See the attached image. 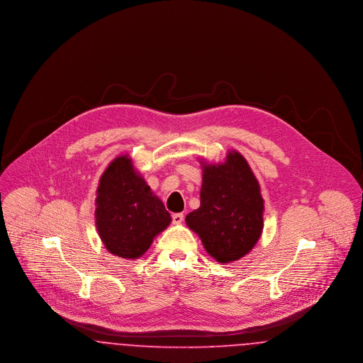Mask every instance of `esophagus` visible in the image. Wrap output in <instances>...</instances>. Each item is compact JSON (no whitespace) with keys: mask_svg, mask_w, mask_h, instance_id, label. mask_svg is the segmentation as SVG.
Here are the masks:
<instances>
[{"mask_svg":"<svg viewBox=\"0 0 363 363\" xmlns=\"http://www.w3.org/2000/svg\"><path fill=\"white\" fill-rule=\"evenodd\" d=\"M182 220H184V215H182V213H174V215H173L174 225H179V223H182Z\"/></svg>","mask_w":363,"mask_h":363,"instance_id":"1","label":"esophagus"}]
</instances>
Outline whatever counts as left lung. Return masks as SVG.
Segmentation results:
<instances>
[{"instance_id":"left-lung-1","label":"left lung","mask_w":363,"mask_h":363,"mask_svg":"<svg viewBox=\"0 0 363 363\" xmlns=\"http://www.w3.org/2000/svg\"><path fill=\"white\" fill-rule=\"evenodd\" d=\"M264 200L246 159L230 151L223 163L203 162L200 207L185 220L208 255L228 264L247 255L261 237Z\"/></svg>"}]
</instances>
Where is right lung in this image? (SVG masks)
Returning a JSON list of instances; mask_svg holds the SVG:
<instances>
[{
    "instance_id": "1",
    "label": "right lung",
    "mask_w": 363,
    "mask_h": 363,
    "mask_svg": "<svg viewBox=\"0 0 363 363\" xmlns=\"http://www.w3.org/2000/svg\"><path fill=\"white\" fill-rule=\"evenodd\" d=\"M95 204V225L104 247L122 259L141 257L172 223L170 213L128 155L117 156L104 170Z\"/></svg>"
}]
</instances>
